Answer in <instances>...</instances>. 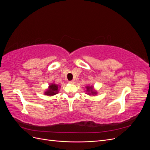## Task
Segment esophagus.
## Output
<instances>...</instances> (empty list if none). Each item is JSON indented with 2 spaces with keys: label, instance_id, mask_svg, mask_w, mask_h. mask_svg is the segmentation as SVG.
Listing matches in <instances>:
<instances>
[{
  "label": "esophagus",
  "instance_id": "obj_1",
  "mask_svg": "<svg viewBox=\"0 0 150 150\" xmlns=\"http://www.w3.org/2000/svg\"><path fill=\"white\" fill-rule=\"evenodd\" d=\"M68 83H69V84H74V81H69V82H68Z\"/></svg>",
  "mask_w": 150,
  "mask_h": 150
}]
</instances>
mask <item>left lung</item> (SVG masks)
<instances>
[{
	"instance_id": "8db88e82",
	"label": "left lung",
	"mask_w": 150,
	"mask_h": 150,
	"mask_svg": "<svg viewBox=\"0 0 150 150\" xmlns=\"http://www.w3.org/2000/svg\"><path fill=\"white\" fill-rule=\"evenodd\" d=\"M86 92H87V93L89 95H93V96H94V95L97 94V92L96 91H95L94 89H93V86H87L86 87Z\"/></svg>"
}]
</instances>
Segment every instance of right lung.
I'll use <instances>...</instances> for the list:
<instances>
[{
    "label": "right lung",
    "instance_id": "1",
    "mask_svg": "<svg viewBox=\"0 0 150 150\" xmlns=\"http://www.w3.org/2000/svg\"><path fill=\"white\" fill-rule=\"evenodd\" d=\"M59 88L60 86H59L58 85L54 83H52L49 85L46 91H45L44 94L49 96H54V95L57 94V93L59 92Z\"/></svg>",
    "mask_w": 150,
    "mask_h": 150
}]
</instances>
